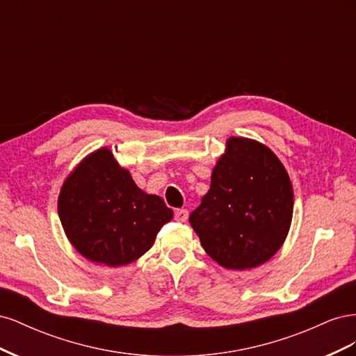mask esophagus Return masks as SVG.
Masks as SVG:
<instances>
[{
  "label": "esophagus",
  "instance_id": "1",
  "mask_svg": "<svg viewBox=\"0 0 356 356\" xmlns=\"http://www.w3.org/2000/svg\"><path fill=\"white\" fill-rule=\"evenodd\" d=\"M188 218V211L187 209H177L175 211V220L179 222H184Z\"/></svg>",
  "mask_w": 356,
  "mask_h": 356
}]
</instances>
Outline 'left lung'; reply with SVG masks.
<instances>
[{"label":"left lung","instance_id":"left-lung-1","mask_svg":"<svg viewBox=\"0 0 356 356\" xmlns=\"http://www.w3.org/2000/svg\"><path fill=\"white\" fill-rule=\"evenodd\" d=\"M293 208V186L272 149L232 136L212 170L209 191L188 221L213 261L246 270L282 246Z\"/></svg>","mask_w":356,"mask_h":356}]
</instances>
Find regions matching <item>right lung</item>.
<instances>
[{
	"label": "right lung",
	"instance_id": "obj_1",
	"mask_svg": "<svg viewBox=\"0 0 356 356\" xmlns=\"http://www.w3.org/2000/svg\"><path fill=\"white\" fill-rule=\"evenodd\" d=\"M58 212L70 242L88 260L111 267L138 260L174 212L147 195L108 148L89 154L65 179Z\"/></svg>",
	"mask_w": 356,
	"mask_h": 356
}]
</instances>
